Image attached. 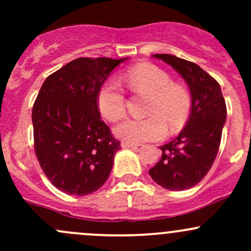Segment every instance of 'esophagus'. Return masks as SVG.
I'll list each match as a JSON object with an SVG mask.
<instances>
[{
  "label": "esophagus",
  "instance_id": "34e87169",
  "mask_svg": "<svg viewBox=\"0 0 251 251\" xmlns=\"http://www.w3.org/2000/svg\"><path fill=\"white\" fill-rule=\"evenodd\" d=\"M135 147H137V144L130 143V142H121V148H124V149L135 148Z\"/></svg>",
  "mask_w": 251,
  "mask_h": 251
}]
</instances>
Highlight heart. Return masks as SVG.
<instances>
[{
  "instance_id": "b5f03b06",
  "label": "heart",
  "mask_w": 251,
  "mask_h": 251,
  "mask_svg": "<svg viewBox=\"0 0 251 251\" xmlns=\"http://www.w3.org/2000/svg\"><path fill=\"white\" fill-rule=\"evenodd\" d=\"M124 81L132 92L149 96L146 119H127L115 126L114 135L130 143L158 141L165 137L168 126L171 132H178L186 125L191 113V96L181 85L173 83L170 75L151 63L131 68ZM97 107L108 121H118L125 116L126 100L120 86L108 80L100 86Z\"/></svg>"
}]
</instances>
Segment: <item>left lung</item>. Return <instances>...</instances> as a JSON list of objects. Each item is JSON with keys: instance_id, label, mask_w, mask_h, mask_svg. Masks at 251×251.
<instances>
[{"instance_id": "left-lung-1", "label": "left lung", "mask_w": 251, "mask_h": 251, "mask_svg": "<svg viewBox=\"0 0 251 251\" xmlns=\"http://www.w3.org/2000/svg\"><path fill=\"white\" fill-rule=\"evenodd\" d=\"M174 68L191 92V114L175 140L160 147L161 158L149 175L170 191H183L198 184L214 164L226 123V103L221 87L196 63L173 54H153Z\"/></svg>"}]
</instances>
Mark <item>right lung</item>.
Here are the masks:
<instances>
[{
	"label": "right lung",
	"instance_id": "1",
	"mask_svg": "<svg viewBox=\"0 0 251 251\" xmlns=\"http://www.w3.org/2000/svg\"><path fill=\"white\" fill-rule=\"evenodd\" d=\"M124 59L77 58L45 80L32 107L35 153L50 183L69 196L104 184L121 149L100 120L97 95Z\"/></svg>",
	"mask_w": 251,
	"mask_h": 251
}]
</instances>
